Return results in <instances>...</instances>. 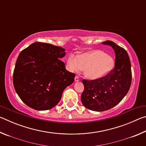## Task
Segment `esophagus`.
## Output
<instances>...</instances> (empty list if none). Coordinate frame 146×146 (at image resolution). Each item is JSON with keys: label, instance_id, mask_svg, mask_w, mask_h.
Returning <instances> with one entry per match:
<instances>
[{"label": "esophagus", "instance_id": "obj_1", "mask_svg": "<svg viewBox=\"0 0 146 146\" xmlns=\"http://www.w3.org/2000/svg\"><path fill=\"white\" fill-rule=\"evenodd\" d=\"M80 80V78H79V77L78 76H76L75 78V82H78V81Z\"/></svg>", "mask_w": 146, "mask_h": 146}]
</instances>
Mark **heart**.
<instances>
[{
	"mask_svg": "<svg viewBox=\"0 0 146 146\" xmlns=\"http://www.w3.org/2000/svg\"><path fill=\"white\" fill-rule=\"evenodd\" d=\"M113 58L100 50L84 53L79 56H69L67 66L71 71L78 72L84 70V75L90 79L104 77L114 68Z\"/></svg>",
	"mask_w": 146,
	"mask_h": 146,
	"instance_id": "heart-1",
	"label": "heart"
}]
</instances>
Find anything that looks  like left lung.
<instances>
[{"label":"left lung","mask_w":146,"mask_h":146,"mask_svg":"<svg viewBox=\"0 0 146 146\" xmlns=\"http://www.w3.org/2000/svg\"><path fill=\"white\" fill-rule=\"evenodd\" d=\"M102 44L114 49V68L104 77L82 80L84 90L81 101L86 108L95 111H104L117 105L127 93L132 80L131 62L127 51L112 41L107 40Z\"/></svg>","instance_id":"obj_1"}]
</instances>
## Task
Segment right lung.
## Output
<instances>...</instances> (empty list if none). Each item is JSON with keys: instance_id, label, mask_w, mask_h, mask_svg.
Here are the masks:
<instances>
[{"instance_id": "right-lung-1", "label": "right lung", "mask_w": 146, "mask_h": 146, "mask_svg": "<svg viewBox=\"0 0 146 146\" xmlns=\"http://www.w3.org/2000/svg\"><path fill=\"white\" fill-rule=\"evenodd\" d=\"M65 49L48 43L34 42L17 58L13 80L20 98L34 110H48L60 100L75 74L66 70L60 58Z\"/></svg>"}]
</instances>
